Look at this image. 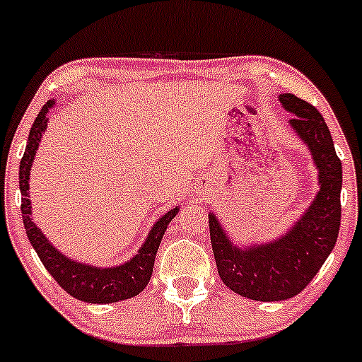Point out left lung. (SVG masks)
Wrapping results in <instances>:
<instances>
[{
	"instance_id": "8db88e82",
	"label": "left lung",
	"mask_w": 362,
	"mask_h": 362,
	"mask_svg": "<svg viewBox=\"0 0 362 362\" xmlns=\"http://www.w3.org/2000/svg\"><path fill=\"white\" fill-rule=\"evenodd\" d=\"M279 100L294 113L289 123L308 144L319 168L321 190L313 205L286 237L247 249L232 245L215 215L209 217L218 276L228 289L262 303L289 299L305 289L334 249L341 226L342 168L331 132L314 105L292 93Z\"/></svg>"
}]
</instances>
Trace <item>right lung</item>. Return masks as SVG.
<instances>
[{
  "label": "right lung",
  "mask_w": 362,
  "mask_h": 362,
  "mask_svg": "<svg viewBox=\"0 0 362 362\" xmlns=\"http://www.w3.org/2000/svg\"><path fill=\"white\" fill-rule=\"evenodd\" d=\"M53 100L45 105L40 110L38 117L33 122V127L30 130L28 144L23 153L20 163V190H21V214L23 223H25L26 235L33 245V249L38 254L41 262H43L47 271L52 274V277L59 284L62 289H65L68 294L75 299L85 300L91 304H110L118 303V300L130 299L145 289L150 277L153 272L155 255H157L158 245L162 242V237L165 234L167 226L177 215L178 209H173L170 212L163 215L160 221L155 223L152 232L141 245L140 252L135 255L130 262L118 265L113 269H98L91 267L86 264L73 262L63 254H59L49 242L45 239L40 228L31 221V204L28 199V180L31 163H33L36 150H38L41 135L47 130V113L53 107Z\"/></svg>",
  "instance_id": "1"
}]
</instances>
